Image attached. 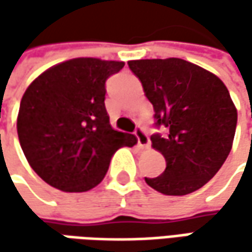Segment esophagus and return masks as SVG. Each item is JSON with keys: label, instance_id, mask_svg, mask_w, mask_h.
<instances>
[{"label": "esophagus", "instance_id": "obj_1", "mask_svg": "<svg viewBox=\"0 0 252 252\" xmlns=\"http://www.w3.org/2000/svg\"><path fill=\"white\" fill-rule=\"evenodd\" d=\"M134 136L137 137V143H139V146H140L141 149H149V146H150V139H149L147 131L139 126V127L134 130Z\"/></svg>", "mask_w": 252, "mask_h": 252}]
</instances>
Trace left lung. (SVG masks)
Segmentation results:
<instances>
[{"mask_svg":"<svg viewBox=\"0 0 252 252\" xmlns=\"http://www.w3.org/2000/svg\"><path fill=\"white\" fill-rule=\"evenodd\" d=\"M153 103L157 127L153 149L165 158L164 172L144 178L164 195L182 196L202 188L227 158L237 126V109L223 81L182 59L131 60Z\"/></svg>","mask_w":252,"mask_h":252,"instance_id":"8db88e82","label":"left lung"}]
</instances>
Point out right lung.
<instances>
[{"mask_svg": "<svg viewBox=\"0 0 252 252\" xmlns=\"http://www.w3.org/2000/svg\"><path fill=\"white\" fill-rule=\"evenodd\" d=\"M123 62L80 57L40 74L25 91L18 137L33 171L53 188L85 192L101 182L112 156L136 136L115 130L105 108V83Z\"/></svg>", "mask_w": 252, "mask_h": 252, "instance_id": "1", "label": "right lung"}]
</instances>
